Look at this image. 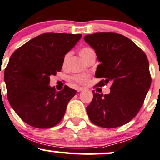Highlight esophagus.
Segmentation results:
<instances>
[{
  "label": "esophagus",
  "instance_id": "obj_1",
  "mask_svg": "<svg viewBox=\"0 0 160 160\" xmlns=\"http://www.w3.org/2000/svg\"><path fill=\"white\" fill-rule=\"evenodd\" d=\"M76 90H77V92H81V91L84 90V88L83 87H78L76 88Z\"/></svg>",
  "mask_w": 160,
  "mask_h": 160
}]
</instances>
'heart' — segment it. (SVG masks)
<instances>
[{"mask_svg": "<svg viewBox=\"0 0 160 160\" xmlns=\"http://www.w3.org/2000/svg\"><path fill=\"white\" fill-rule=\"evenodd\" d=\"M79 54L80 56H82V58L85 61H87L91 56H95V52L91 48H82L79 50ZM68 57H69V53H67L66 56H64L63 58V62H62V66H66L67 64V61H68ZM73 80L75 81V82L79 84H86L88 83L89 80V75H85V74H80V75H75V76L73 77Z\"/></svg>", "mask_w": 160, "mask_h": 160, "instance_id": "obj_1", "label": "heart"}]
</instances>
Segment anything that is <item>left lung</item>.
I'll list each match as a JSON object with an SVG mask.
<instances>
[{
    "instance_id": "1",
    "label": "left lung",
    "mask_w": 160,
    "mask_h": 160,
    "mask_svg": "<svg viewBox=\"0 0 160 160\" xmlns=\"http://www.w3.org/2000/svg\"><path fill=\"white\" fill-rule=\"evenodd\" d=\"M85 41L95 50L101 64L95 75L97 86L111 84L108 94L93 92L86 108L92 123L105 128L126 124L138 114L151 85L149 61L133 41L115 32L86 35Z\"/></svg>"
}]
</instances>
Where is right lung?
Instances as JSON below:
<instances>
[{
    "label": "right lung",
    "instance_id": "obj_1",
    "mask_svg": "<svg viewBox=\"0 0 160 160\" xmlns=\"http://www.w3.org/2000/svg\"><path fill=\"white\" fill-rule=\"evenodd\" d=\"M82 34L46 32L13 52L5 68L4 82L10 104L23 121L33 128H52L62 119L76 91L65 85L56 92L49 76L62 66L63 58Z\"/></svg>",
    "mask_w": 160,
    "mask_h": 160
}]
</instances>
